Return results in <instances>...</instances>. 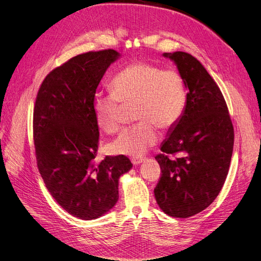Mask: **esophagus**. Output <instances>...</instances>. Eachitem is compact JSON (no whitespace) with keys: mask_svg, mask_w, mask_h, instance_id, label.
I'll return each mask as SVG.
<instances>
[{"mask_svg":"<svg viewBox=\"0 0 261 261\" xmlns=\"http://www.w3.org/2000/svg\"><path fill=\"white\" fill-rule=\"evenodd\" d=\"M144 161V158H132V163L134 164V165H138V164H140L141 162Z\"/></svg>","mask_w":261,"mask_h":261,"instance_id":"34e87169","label":"esophagus"}]
</instances>
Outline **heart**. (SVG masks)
Listing matches in <instances>:
<instances>
[{"instance_id": "b5f03b06", "label": "heart", "mask_w": 261, "mask_h": 261, "mask_svg": "<svg viewBox=\"0 0 261 261\" xmlns=\"http://www.w3.org/2000/svg\"><path fill=\"white\" fill-rule=\"evenodd\" d=\"M110 89V93L96 94L92 100L99 127L109 134L120 128L123 106L134 105V117L139 120L112 141L110 148L116 154L140 156L158 141V127L172 129L185 111L186 83L176 68L132 63L113 77Z\"/></svg>"}]
</instances>
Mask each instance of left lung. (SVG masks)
Segmentation results:
<instances>
[{
    "label": "left lung",
    "instance_id": "8db88e82",
    "mask_svg": "<svg viewBox=\"0 0 261 261\" xmlns=\"http://www.w3.org/2000/svg\"><path fill=\"white\" fill-rule=\"evenodd\" d=\"M163 55L175 62L188 92L183 116L155 155L161 176L154 196L168 216L189 218L209 207L222 188L234 128L223 94L201 63L186 52Z\"/></svg>",
    "mask_w": 261,
    "mask_h": 261
}]
</instances>
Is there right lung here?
<instances>
[{"label": "right lung", "instance_id": "add662e5", "mask_svg": "<svg viewBox=\"0 0 261 261\" xmlns=\"http://www.w3.org/2000/svg\"><path fill=\"white\" fill-rule=\"evenodd\" d=\"M118 57L112 49L77 55L45 76L36 98L33 127L39 172L55 201L83 220L114 207L118 178L133 167L123 154L93 162L99 127L92 100Z\"/></svg>", "mask_w": 261, "mask_h": 261}]
</instances>
